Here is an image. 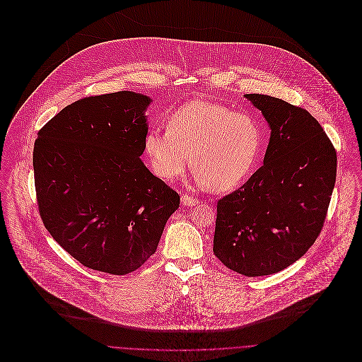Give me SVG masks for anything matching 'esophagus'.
<instances>
[{"label":"esophagus","instance_id":"34e87169","mask_svg":"<svg viewBox=\"0 0 362 362\" xmlns=\"http://www.w3.org/2000/svg\"><path fill=\"white\" fill-rule=\"evenodd\" d=\"M181 202H182L184 205H187V206H194V205H197L199 201H198L197 198L189 197V195H182V197H181Z\"/></svg>","mask_w":362,"mask_h":362}]
</instances>
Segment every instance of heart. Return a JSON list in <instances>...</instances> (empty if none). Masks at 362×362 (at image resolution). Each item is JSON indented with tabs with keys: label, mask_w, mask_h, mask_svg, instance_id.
<instances>
[{
	"label": "heart",
	"mask_w": 362,
	"mask_h": 362,
	"mask_svg": "<svg viewBox=\"0 0 362 362\" xmlns=\"http://www.w3.org/2000/svg\"><path fill=\"white\" fill-rule=\"evenodd\" d=\"M262 146L257 118L211 102H192L175 110L167 129H151L145 153L156 175L180 177L189 164L202 188L230 191L251 174Z\"/></svg>",
	"instance_id": "1"
}]
</instances>
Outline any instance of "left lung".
Instances as JSON below:
<instances>
[{
	"mask_svg": "<svg viewBox=\"0 0 362 362\" xmlns=\"http://www.w3.org/2000/svg\"><path fill=\"white\" fill-rule=\"evenodd\" d=\"M272 129L263 165L217 201L213 252L248 277L304 257L322 231L336 182V149L310 112L277 98L245 95Z\"/></svg>",
	"mask_w": 362,
	"mask_h": 362,
	"instance_id": "8db88e82",
	"label": "left lung"
}]
</instances>
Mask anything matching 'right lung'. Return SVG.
I'll use <instances>...</instances> for the list:
<instances>
[{
  "label": "right lung",
  "mask_w": 362,
  "mask_h": 362,
  "mask_svg": "<svg viewBox=\"0 0 362 362\" xmlns=\"http://www.w3.org/2000/svg\"><path fill=\"white\" fill-rule=\"evenodd\" d=\"M151 98L117 92L62 108L33 149L39 213L83 266L124 276L157 250L180 195L142 163Z\"/></svg>",
  "instance_id": "right-lung-1"
}]
</instances>
